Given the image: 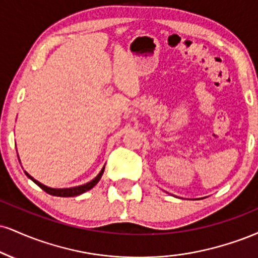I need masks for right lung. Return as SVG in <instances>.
<instances>
[{"label":"right lung","mask_w":258,"mask_h":258,"mask_svg":"<svg viewBox=\"0 0 258 258\" xmlns=\"http://www.w3.org/2000/svg\"><path fill=\"white\" fill-rule=\"evenodd\" d=\"M19 162H20V160H19ZM103 172H104V167L101 169V172L98 173L97 176H95V178L92 179L91 181L86 182V184H84V185L74 186V187H67V188H52V187H49V186L43 185L42 182L38 181V180L33 179L32 176H31L27 172H25V174L29 176V178H30L31 180H32L33 182H35V184L38 185L39 187L42 188V190H44V191L46 192V194L51 195V196H57V197H74V196H79V195L84 194V192L91 190V188L94 187V186H95L96 184H97L99 180H101L102 175H103Z\"/></svg>","instance_id":"add662e5"}]
</instances>
